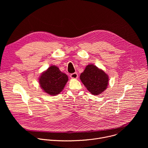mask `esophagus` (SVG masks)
Returning <instances> with one entry per match:
<instances>
[{
  "label": "esophagus",
  "mask_w": 148,
  "mask_h": 148,
  "mask_svg": "<svg viewBox=\"0 0 148 148\" xmlns=\"http://www.w3.org/2000/svg\"><path fill=\"white\" fill-rule=\"evenodd\" d=\"M70 77L73 79H77L78 78V74L77 73H74L70 74Z\"/></svg>",
  "instance_id": "esophagus-1"
}]
</instances>
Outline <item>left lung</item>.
Masks as SVG:
<instances>
[{
	"mask_svg": "<svg viewBox=\"0 0 148 148\" xmlns=\"http://www.w3.org/2000/svg\"><path fill=\"white\" fill-rule=\"evenodd\" d=\"M80 79L87 89L95 95L106 90L109 82L108 75L93 64L87 66L80 75Z\"/></svg>",
	"mask_w": 148,
	"mask_h": 148,
	"instance_id": "8db88e82",
	"label": "left lung"
}]
</instances>
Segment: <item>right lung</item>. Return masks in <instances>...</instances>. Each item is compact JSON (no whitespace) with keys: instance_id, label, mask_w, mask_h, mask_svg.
<instances>
[{"instance_id":"add662e5","label":"right lung","mask_w":148,"mask_h":148,"mask_svg":"<svg viewBox=\"0 0 148 148\" xmlns=\"http://www.w3.org/2000/svg\"><path fill=\"white\" fill-rule=\"evenodd\" d=\"M69 80L68 76L56 66H50L41 74L39 84L43 91L51 95H56L64 89Z\"/></svg>"}]
</instances>
